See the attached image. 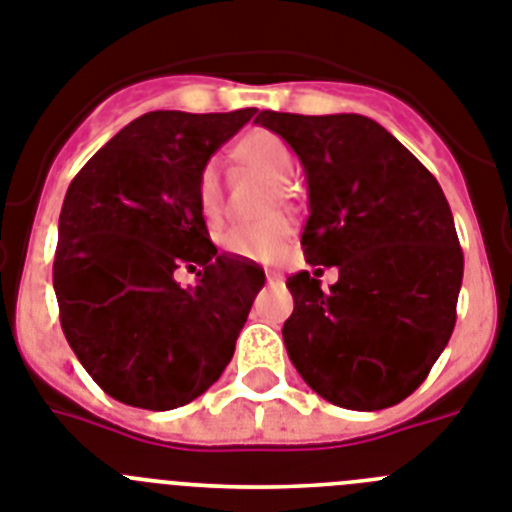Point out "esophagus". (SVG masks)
Wrapping results in <instances>:
<instances>
[{"label":"esophagus","mask_w":512,"mask_h":512,"mask_svg":"<svg viewBox=\"0 0 512 512\" xmlns=\"http://www.w3.org/2000/svg\"><path fill=\"white\" fill-rule=\"evenodd\" d=\"M266 279H269V282H282L285 277L279 272H274V269H266Z\"/></svg>","instance_id":"esophagus-1"}]
</instances>
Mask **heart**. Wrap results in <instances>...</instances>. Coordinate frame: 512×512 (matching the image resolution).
Segmentation results:
<instances>
[{"instance_id":"obj_1","label":"heart","mask_w":512,"mask_h":512,"mask_svg":"<svg viewBox=\"0 0 512 512\" xmlns=\"http://www.w3.org/2000/svg\"><path fill=\"white\" fill-rule=\"evenodd\" d=\"M233 152L248 170L269 178L279 189H287L295 173H298V157H295L290 144L274 131H248L246 137L235 144ZM196 199H199V209H202L207 220L220 217L225 191H222L220 165L214 160H209L202 173H199ZM290 238L292 222L287 217H272V220L264 222H238V225H230L222 233V248L227 253H233V256H240V259L274 261L277 256H282Z\"/></svg>"}]
</instances>
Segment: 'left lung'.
I'll use <instances>...</instances> for the list:
<instances>
[{"mask_svg":"<svg viewBox=\"0 0 512 512\" xmlns=\"http://www.w3.org/2000/svg\"><path fill=\"white\" fill-rule=\"evenodd\" d=\"M256 121L305 168V261L339 269L329 290L308 272L287 279L295 310L282 336L292 365L344 409L399 404L422 386L456 326L464 251L440 183L357 113L261 111Z\"/></svg>","mask_w":512,"mask_h":512,"instance_id":"left-lung-1","label":"left lung"}]
</instances>
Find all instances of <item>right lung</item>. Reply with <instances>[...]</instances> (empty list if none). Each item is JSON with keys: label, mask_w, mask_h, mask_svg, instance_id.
Segmentation results:
<instances>
[{"label": "right lung", "mask_w": 512, "mask_h": 512, "mask_svg": "<svg viewBox=\"0 0 512 512\" xmlns=\"http://www.w3.org/2000/svg\"><path fill=\"white\" fill-rule=\"evenodd\" d=\"M253 113H144L69 183L54 256L61 329L116 401L176 409L233 360L264 269L217 253L196 183ZM183 263L200 266L196 288L172 279Z\"/></svg>", "instance_id": "add662e5"}]
</instances>
